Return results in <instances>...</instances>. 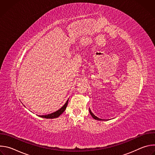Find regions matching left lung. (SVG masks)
Returning a JSON list of instances; mask_svg holds the SVG:
<instances>
[{"label": "left lung", "instance_id": "8db88e82", "mask_svg": "<svg viewBox=\"0 0 155 155\" xmlns=\"http://www.w3.org/2000/svg\"><path fill=\"white\" fill-rule=\"evenodd\" d=\"M90 114H91V115L92 116V117L94 118V119H95V120H102V119H101V118H99L98 117H97L96 116H95L92 112H91V110H90Z\"/></svg>", "mask_w": 155, "mask_h": 155}]
</instances>
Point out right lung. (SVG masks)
Instances as JSON below:
<instances>
[{"mask_svg": "<svg viewBox=\"0 0 155 155\" xmlns=\"http://www.w3.org/2000/svg\"><path fill=\"white\" fill-rule=\"evenodd\" d=\"M68 101H69V99L67 101V102H65V104L60 109H59L58 110H57V111L54 112V113H52V114H48V115H38V116L40 117H41V118H50V119L58 118L65 111L66 107H67V105H68Z\"/></svg>", "mask_w": 155, "mask_h": 155, "instance_id": "obj_1", "label": "right lung"}]
</instances>
